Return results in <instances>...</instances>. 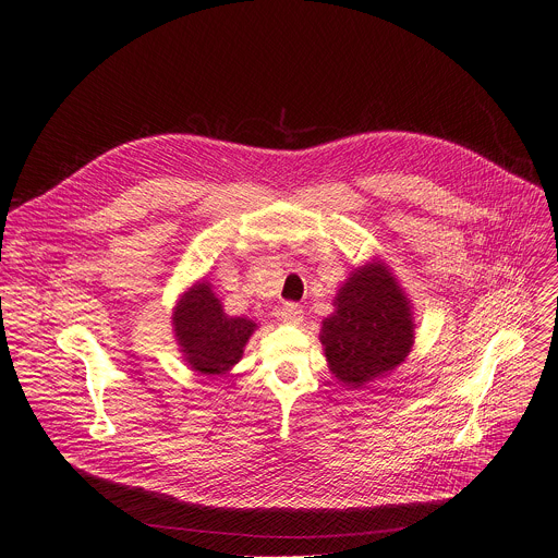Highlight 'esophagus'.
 Segmentation results:
<instances>
[{
  "instance_id": "34e87169",
  "label": "esophagus",
  "mask_w": 558,
  "mask_h": 558,
  "mask_svg": "<svg viewBox=\"0 0 558 558\" xmlns=\"http://www.w3.org/2000/svg\"><path fill=\"white\" fill-rule=\"evenodd\" d=\"M302 306L295 304V302H287L282 308H280V320L287 323V325H300L302 323Z\"/></svg>"
}]
</instances>
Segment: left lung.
I'll use <instances>...</instances> for the list:
<instances>
[{
  "label": "left lung",
  "mask_w": 558,
  "mask_h": 558,
  "mask_svg": "<svg viewBox=\"0 0 558 558\" xmlns=\"http://www.w3.org/2000/svg\"><path fill=\"white\" fill-rule=\"evenodd\" d=\"M333 306L323 320L320 342L329 371L342 384L362 388L409 357L415 342L413 306L386 263L373 260L351 271Z\"/></svg>",
  "instance_id": "8db88e82"
}]
</instances>
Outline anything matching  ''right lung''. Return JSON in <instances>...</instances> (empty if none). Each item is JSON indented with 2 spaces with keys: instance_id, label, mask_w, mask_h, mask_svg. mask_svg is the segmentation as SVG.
<instances>
[{
  "instance_id": "right-lung-1",
  "label": "right lung",
  "mask_w": 558,
  "mask_h": 558,
  "mask_svg": "<svg viewBox=\"0 0 558 558\" xmlns=\"http://www.w3.org/2000/svg\"><path fill=\"white\" fill-rule=\"evenodd\" d=\"M174 338L183 360L203 375H227L243 357L258 329L247 317L227 315L207 280L194 282L172 313Z\"/></svg>"
}]
</instances>
